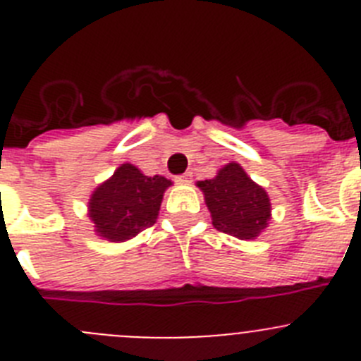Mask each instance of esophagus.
I'll use <instances>...</instances> for the list:
<instances>
[{
  "instance_id": "34e87169",
  "label": "esophagus",
  "mask_w": 361,
  "mask_h": 361,
  "mask_svg": "<svg viewBox=\"0 0 361 361\" xmlns=\"http://www.w3.org/2000/svg\"><path fill=\"white\" fill-rule=\"evenodd\" d=\"M191 178H193V173H191V171H186V173H183V175H177V177H175V183H177V184H190Z\"/></svg>"
}]
</instances>
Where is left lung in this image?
<instances>
[{"label":"left lung","mask_w":361,"mask_h":361,"mask_svg":"<svg viewBox=\"0 0 361 361\" xmlns=\"http://www.w3.org/2000/svg\"><path fill=\"white\" fill-rule=\"evenodd\" d=\"M214 229L240 240H254L269 226L270 198L238 163L220 168L216 177L200 180Z\"/></svg>","instance_id":"8db88e82"}]
</instances>
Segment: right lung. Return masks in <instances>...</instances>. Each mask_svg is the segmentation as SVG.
<instances>
[{
    "label": "right lung",
    "instance_id": "right-lung-1",
    "mask_svg": "<svg viewBox=\"0 0 361 361\" xmlns=\"http://www.w3.org/2000/svg\"><path fill=\"white\" fill-rule=\"evenodd\" d=\"M171 180L148 177L134 164L125 163L102 183L89 198V218L94 233L107 241H127L157 220L163 195Z\"/></svg>",
    "mask_w": 361,
    "mask_h": 361
}]
</instances>
